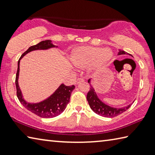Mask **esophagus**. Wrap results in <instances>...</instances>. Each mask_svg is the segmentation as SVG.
I'll list each match as a JSON object with an SVG mask.
<instances>
[{
	"instance_id": "obj_1",
	"label": "esophagus",
	"mask_w": 155,
	"mask_h": 155,
	"mask_svg": "<svg viewBox=\"0 0 155 155\" xmlns=\"http://www.w3.org/2000/svg\"><path fill=\"white\" fill-rule=\"evenodd\" d=\"M84 80V78H78L77 79V80L75 81V84H78V82H80V81H83Z\"/></svg>"
}]
</instances>
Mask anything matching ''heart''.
<instances>
[{
  "mask_svg": "<svg viewBox=\"0 0 155 155\" xmlns=\"http://www.w3.org/2000/svg\"><path fill=\"white\" fill-rule=\"evenodd\" d=\"M111 57V52L108 49L83 46L73 53L72 61L78 68H84L93 63V67L96 68L104 65Z\"/></svg>",
  "mask_w": 155,
  "mask_h": 155,
  "instance_id": "heart-1",
  "label": "heart"
}]
</instances>
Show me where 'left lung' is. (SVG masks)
I'll return each instance as SVG.
<instances>
[{"mask_svg":"<svg viewBox=\"0 0 155 155\" xmlns=\"http://www.w3.org/2000/svg\"><path fill=\"white\" fill-rule=\"evenodd\" d=\"M118 54H130L124 51L119 50ZM90 80H88L90 82ZM87 101L88 102L91 109L95 113L104 117H114L118 116L120 114L123 113L125 110H127L131 107L132 104L127 105V107L123 108H113L103 103L100 99L98 98L94 90L91 86L90 87V90L87 94Z\"/></svg>","mask_w":155,"mask_h":155,"instance_id":"obj_1","label":"left lung"}]
</instances>
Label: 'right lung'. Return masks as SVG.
I'll return each instance as SVG.
<instances>
[{"instance_id":"obj_1","label":"right lung","mask_w":155,"mask_h":155,"mask_svg":"<svg viewBox=\"0 0 155 155\" xmlns=\"http://www.w3.org/2000/svg\"><path fill=\"white\" fill-rule=\"evenodd\" d=\"M52 47H54V46L51 43V40L42 41L36 45L30 46L27 51L21 54L19 59H21L25 54L28 53L29 52L35 50H44V49H48ZM19 71V60L18 61V68H17L15 78V86L17 90V96L23 107H25V108L31 113H34L35 115L39 116L40 117L46 119L57 117L65 110L67 105H68L70 101V96H71L73 90L75 88L74 85L68 86H65L64 84H62L59 87V88L54 92V94L51 95L46 100L39 103L30 104L26 103L22 98L21 90H20L18 85Z\"/></svg>"}]
</instances>
